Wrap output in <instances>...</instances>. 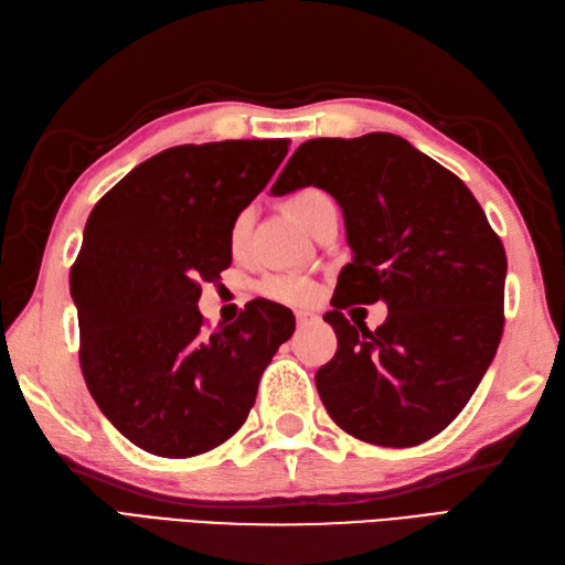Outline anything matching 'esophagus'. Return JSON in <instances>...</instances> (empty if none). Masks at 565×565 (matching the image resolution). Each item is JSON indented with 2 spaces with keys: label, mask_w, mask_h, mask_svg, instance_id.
I'll use <instances>...</instances> for the list:
<instances>
[{
  "label": "esophagus",
  "mask_w": 565,
  "mask_h": 565,
  "mask_svg": "<svg viewBox=\"0 0 565 565\" xmlns=\"http://www.w3.org/2000/svg\"><path fill=\"white\" fill-rule=\"evenodd\" d=\"M316 323V313L311 311H297V326L305 328V326H311Z\"/></svg>",
  "instance_id": "esophagus-1"
}]
</instances>
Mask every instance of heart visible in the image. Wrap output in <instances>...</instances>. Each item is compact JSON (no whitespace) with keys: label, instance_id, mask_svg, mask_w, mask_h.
Returning a JSON list of instances; mask_svg holds the SVG:
<instances>
[{"label":"heart","instance_id":"obj_1","mask_svg":"<svg viewBox=\"0 0 565 565\" xmlns=\"http://www.w3.org/2000/svg\"><path fill=\"white\" fill-rule=\"evenodd\" d=\"M328 205H335L333 199H330L323 189L316 186H305L290 194L287 199V211H290L299 225H305L307 230L313 225V220L319 217L321 211H326ZM252 230V213L242 211L230 225V246L232 252H239L242 246L246 244V237H249ZM264 295H268L270 299L278 301H287V305H299V301H307L313 292V287L309 280L305 278H292V275H270V278L264 280L260 285Z\"/></svg>","mask_w":565,"mask_h":565}]
</instances>
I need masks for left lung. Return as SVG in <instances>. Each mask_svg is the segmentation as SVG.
<instances>
[{
  "mask_svg": "<svg viewBox=\"0 0 565 565\" xmlns=\"http://www.w3.org/2000/svg\"><path fill=\"white\" fill-rule=\"evenodd\" d=\"M319 186L345 215L352 264L340 270L333 360L316 371L328 415L360 441L409 448L456 419L503 335L505 252L472 191L403 136L301 143L273 196ZM390 305L376 331L350 303Z\"/></svg>",
  "mask_w": 565,
  "mask_h": 565,
  "instance_id": "8db88e82",
  "label": "left lung"
}]
</instances>
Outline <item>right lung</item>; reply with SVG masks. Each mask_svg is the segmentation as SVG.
Instances as JSON below:
<instances>
[{"label": "right lung", "instance_id": "add662e5", "mask_svg": "<svg viewBox=\"0 0 565 565\" xmlns=\"http://www.w3.org/2000/svg\"><path fill=\"white\" fill-rule=\"evenodd\" d=\"M290 141L162 150L95 203L68 275L81 371L103 415L134 446L191 458L235 434L295 316L254 299L203 330L201 282L232 264L230 225L270 182Z\"/></svg>", "mask_w": 565, "mask_h": 565}]
</instances>
